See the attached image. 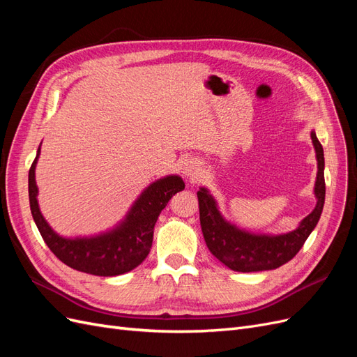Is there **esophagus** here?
Returning <instances> with one entry per match:
<instances>
[{"label": "esophagus", "mask_w": 357, "mask_h": 357, "mask_svg": "<svg viewBox=\"0 0 357 357\" xmlns=\"http://www.w3.org/2000/svg\"><path fill=\"white\" fill-rule=\"evenodd\" d=\"M201 171V167H199V162H197L195 159H186L185 162L181 164V174L185 176L186 178H197L198 174Z\"/></svg>", "instance_id": "obj_1"}]
</instances>
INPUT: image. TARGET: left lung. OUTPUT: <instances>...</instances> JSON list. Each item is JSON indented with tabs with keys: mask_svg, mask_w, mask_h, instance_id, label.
<instances>
[{
	"mask_svg": "<svg viewBox=\"0 0 357 357\" xmlns=\"http://www.w3.org/2000/svg\"><path fill=\"white\" fill-rule=\"evenodd\" d=\"M311 142L316 150L317 176L314 183L316 207L302 219L294 231L284 234H255L241 229L235 223L226 220L219 204L211 192L201 186L198 190L199 220L205 244L211 255L238 273H257L275 269L289 262L301 250L310 234L314 231L325 204V155L314 131Z\"/></svg>",
	"mask_w": 357,
	"mask_h": 357,
	"instance_id": "1",
	"label": "left lung"
}]
</instances>
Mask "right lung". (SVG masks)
I'll list each match as a JSON object with an SVG mask.
<instances>
[{
    "instance_id": "right-lung-1",
    "label": "right lung",
    "mask_w": 357,
    "mask_h": 357,
    "mask_svg": "<svg viewBox=\"0 0 357 357\" xmlns=\"http://www.w3.org/2000/svg\"><path fill=\"white\" fill-rule=\"evenodd\" d=\"M40 152L41 144L28 176L29 207L32 219L53 255L70 268L92 275L114 277L132 271L152 248L155 223L160 211L172 195L185 189L183 178L168 174L150 183L132 202L125 218L110 229L93 235L63 236L52 228L40 211L36 181Z\"/></svg>"
}]
</instances>
